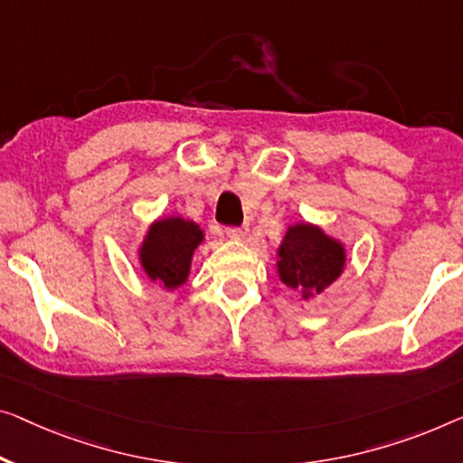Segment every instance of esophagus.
Here are the masks:
<instances>
[{
  "label": "esophagus",
  "instance_id": "34e87169",
  "mask_svg": "<svg viewBox=\"0 0 463 463\" xmlns=\"http://www.w3.org/2000/svg\"><path fill=\"white\" fill-rule=\"evenodd\" d=\"M226 234H229V237L234 241H241V239H245L247 229L245 226H229V229H226Z\"/></svg>",
  "mask_w": 463,
  "mask_h": 463
}]
</instances>
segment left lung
Wrapping results in <instances>:
<instances>
[{
  "instance_id": "left-lung-1",
  "label": "left lung",
  "mask_w": 463,
  "mask_h": 463,
  "mask_svg": "<svg viewBox=\"0 0 463 463\" xmlns=\"http://www.w3.org/2000/svg\"><path fill=\"white\" fill-rule=\"evenodd\" d=\"M343 266V247L316 226H291L279 247L280 280L306 298L339 279Z\"/></svg>"
}]
</instances>
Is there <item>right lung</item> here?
<instances>
[{"instance_id": "right-lung-1", "label": "right lung", "mask_w": 463, "mask_h": 463, "mask_svg": "<svg viewBox=\"0 0 463 463\" xmlns=\"http://www.w3.org/2000/svg\"><path fill=\"white\" fill-rule=\"evenodd\" d=\"M203 232L195 222L183 218L160 220L151 226L141 250V264L151 280L165 288H176L187 280L191 258L202 243Z\"/></svg>"}]
</instances>
